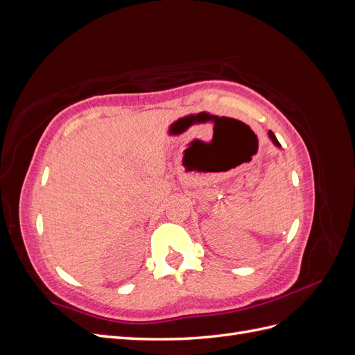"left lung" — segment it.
I'll use <instances>...</instances> for the list:
<instances>
[{
    "label": "left lung",
    "instance_id": "left-lung-1",
    "mask_svg": "<svg viewBox=\"0 0 355 355\" xmlns=\"http://www.w3.org/2000/svg\"><path fill=\"white\" fill-rule=\"evenodd\" d=\"M268 135H270V137H271V141H272V144L275 145V146H278V148H280L282 145H280V142H278L277 141V137H275V135L272 133V132H270V133H268Z\"/></svg>",
    "mask_w": 355,
    "mask_h": 355
}]
</instances>
